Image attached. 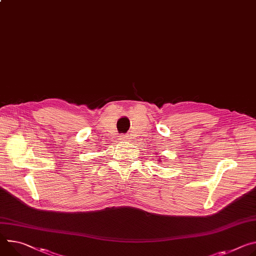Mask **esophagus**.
<instances>
[{
    "label": "esophagus",
    "instance_id": "1",
    "mask_svg": "<svg viewBox=\"0 0 256 256\" xmlns=\"http://www.w3.org/2000/svg\"><path fill=\"white\" fill-rule=\"evenodd\" d=\"M128 136H122L120 138H122V141H128V138H130Z\"/></svg>",
    "mask_w": 256,
    "mask_h": 256
}]
</instances>
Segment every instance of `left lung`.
Segmentation results:
<instances>
[{"instance_id": "left-lung-1", "label": "left lung", "mask_w": 256, "mask_h": 256, "mask_svg": "<svg viewBox=\"0 0 256 256\" xmlns=\"http://www.w3.org/2000/svg\"><path fill=\"white\" fill-rule=\"evenodd\" d=\"M159 162H161V161H160V159H159Z\"/></svg>"}]
</instances>
